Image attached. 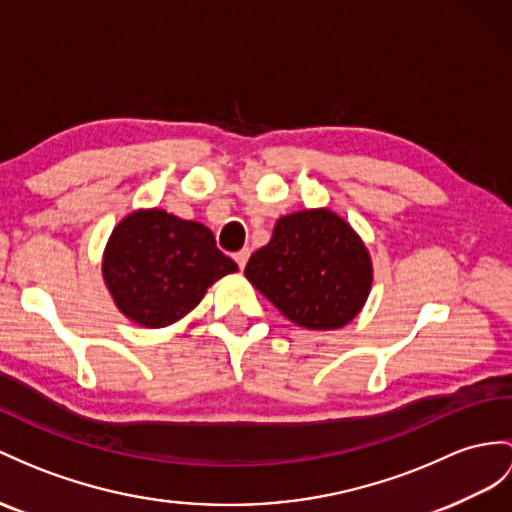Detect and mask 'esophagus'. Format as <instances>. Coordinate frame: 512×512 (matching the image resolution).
Returning a JSON list of instances; mask_svg holds the SVG:
<instances>
[{"instance_id": "esophagus-1", "label": "esophagus", "mask_w": 512, "mask_h": 512, "mask_svg": "<svg viewBox=\"0 0 512 512\" xmlns=\"http://www.w3.org/2000/svg\"><path fill=\"white\" fill-rule=\"evenodd\" d=\"M234 260H236V265H239V269H245L247 260H249V249H241V252H236Z\"/></svg>"}]
</instances>
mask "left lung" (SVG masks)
Segmentation results:
<instances>
[{
    "instance_id": "8db88e82",
    "label": "left lung",
    "mask_w": 512,
    "mask_h": 512,
    "mask_svg": "<svg viewBox=\"0 0 512 512\" xmlns=\"http://www.w3.org/2000/svg\"><path fill=\"white\" fill-rule=\"evenodd\" d=\"M245 278L297 326L339 330L363 310L373 265L341 215L306 208L276 221L269 243L249 258Z\"/></svg>"
}]
</instances>
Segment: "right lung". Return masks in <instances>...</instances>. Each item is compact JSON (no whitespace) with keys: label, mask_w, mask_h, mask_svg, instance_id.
I'll use <instances>...</instances> for the list:
<instances>
[{"label":"right lung","mask_w":512,"mask_h":512,"mask_svg":"<svg viewBox=\"0 0 512 512\" xmlns=\"http://www.w3.org/2000/svg\"><path fill=\"white\" fill-rule=\"evenodd\" d=\"M236 271L204 223L162 208H139L123 217L102 256L112 302L143 328L180 321L202 302L208 286Z\"/></svg>","instance_id":"right-lung-1"}]
</instances>
